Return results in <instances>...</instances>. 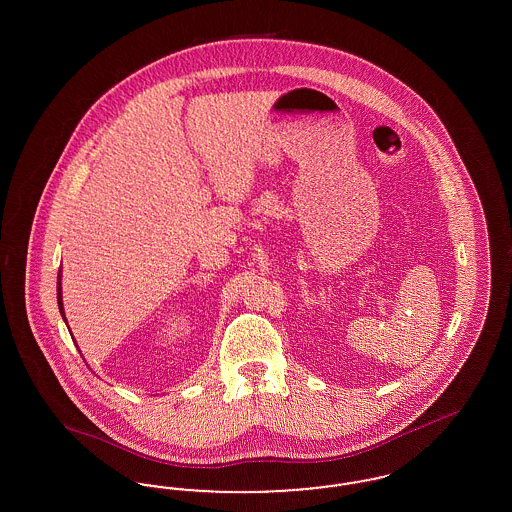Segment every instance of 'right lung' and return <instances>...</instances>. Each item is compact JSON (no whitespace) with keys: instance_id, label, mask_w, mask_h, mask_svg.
<instances>
[{"instance_id":"obj_1","label":"right lung","mask_w":512,"mask_h":512,"mask_svg":"<svg viewBox=\"0 0 512 512\" xmlns=\"http://www.w3.org/2000/svg\"><path fill=\"white\" fill-rule=\"evenodd\" d=\"M61 278V276H59ZM57 303H59V311H61V315L65 318V311H63V297H61V282H57Z\"/></svg>"}]
</instances>
